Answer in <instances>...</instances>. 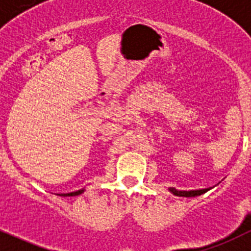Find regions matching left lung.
<instances>
[{
	"label": "left lung",
	"instance_id": "left-lung-1",
	"mask_svg": "<svg viewBox=\"0 0 251 251\" xmlns=\"http://www.w3.org/2000/svg\"><path fill=\"white\" fill-rule=\"evenodd\" d=\"M212 187H207V189H200V190H190V191H184V190H176L174 187H170L169 191L175 196H181V198H195V196H200L202 194L207 193L211 190Z\"/></svg>",
	"mask_w": 251,
	"mask_h": 251
}]
</instances>
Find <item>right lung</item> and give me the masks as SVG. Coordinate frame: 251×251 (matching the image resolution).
Masks as SVG:
<instances>
[{"label":"right lung","mask_w":251,"mask_h":251,"mask_svg":"<svg viewBox=\"0 0 251 251\" xmlns=\"http://www.w3.org/2000/svg\"><path fill=\"white\" fill-rule=\"evenodd\" d=\"M82 193H84V189H81L78 191H75V193H69V194H58L60 196H77V195H81Z\"/></svg>","instance_id":"obj_1"}]
</instances>
